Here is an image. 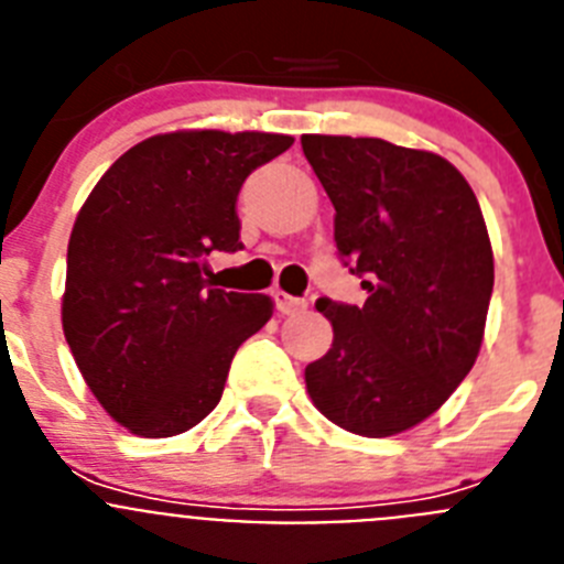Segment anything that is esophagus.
I'll use <instances>...</instances> for the list:
<instances>
[{
    "label": "esophagus",
    "mask_w": 564,
    "mask_h": 564,
    "mask_svg": "<svg viewBox=\"0 0 564 564\" xmlns=\"http://www.w3.org/2000/svg\"><path fill=\"white\" fill-rule=\"evenodd\" d=\"M273 296H276V311L282 313V316H299V313L307 311L305 299H293L282 291H276Z\"/></svg>",
    "instance_id": "34e87169"
}]
</instances>
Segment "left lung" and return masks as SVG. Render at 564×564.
<instances>
[{
	"instance_id": "8db88e82",
	"label": "left lung",
	"mask_w": 564,
	"mask_h": 564,
	"mask_svg": "<svg viewBox=\"0 0 564 564\" xmlns=\"http://www.w3.org/2000/svg\"><path fill=\"white\" fill-rule=\"evenodd\" d=\"M336 208V248L361 273L358 305L318 299L330 350L305 367L327 421L361 437L412 430L475 367L495 288L480 203L446 158L381 138L302 134Z\"/></svg>"
}]
</instances>
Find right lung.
<instances>
[{
    "label": "right lung",
    "mask_w": 564,
    "mask_h": 564,
    "mask_svg": "<svg viewBox=\"0 0 564 564\" xmlns=\"http://www.w3.org/2000/svg\"><path fill=\"white\" fill-rule=\"evenodd\" d=\"M291 134L177 129L104 172L69 234L62 327L107 415L138 437L188 432L220 403L237 347L273 299L208 285L237 251V194Z\"/></svg>",
    "instance_id": "add662e5"
}]
</instances>
